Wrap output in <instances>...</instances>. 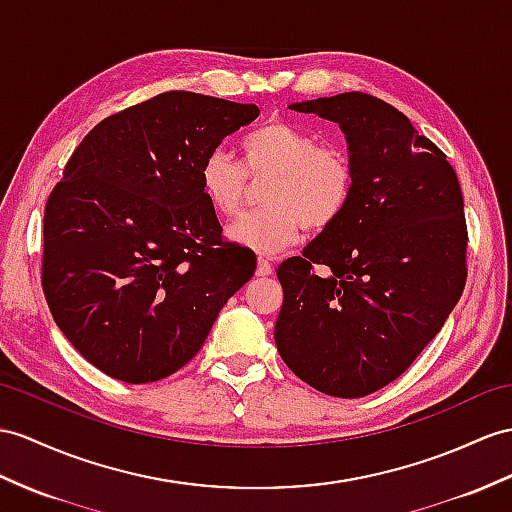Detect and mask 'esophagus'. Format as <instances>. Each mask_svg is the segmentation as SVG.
<instances>
[{
  "instance_id": "obj_1",
  "label": "esophagus",
  "mask_w": 512,
  "mask_h": 512,
  "mask_svg": "<svg viewBox=\"0 0 512 512\" xmlns=\"http://www.w3.org/2000/svg\"><path fill=\"white\" fill-rule=\"evenodd\" d=\"M271 271H273L271 260L267 256H258V269H256L258 276H271Z\"/></svg>"
}]
</instances>
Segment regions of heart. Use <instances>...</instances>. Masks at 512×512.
<instances>
[{
  "instance_id": "heart-1",
  "label": "heart",
  "mask_w": 512,
  "mask_h": 512,
  "mask_svg": "<svg viewBox=\"0 0 512 512\" xmlns=\"http://www.w3.org/2000/svg\"><path fill=\"white\" fill-rule=\"evenodd\" d=\"M243 165L215 149L199 167V184L215 213L232 217L247 195V173L271 176L263 191L265 208L236 219L228 236L243 247L273 254L291 245L304 228L334 226L350 206L354 165L339 145H321L308 130L273 119L241 139Z\"/></svg>"
}]
</instances>
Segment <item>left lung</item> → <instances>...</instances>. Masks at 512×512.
<instances>
[{"mask_svg":"<svg viewBox=\"0 0 512 512\" xmlns=\"http://www.w3.org/2000/svg\"><path fill=\"white\" fill-rule=\"evenodd\" d=\"M289 108L339 123L354 193L334 226L278 267L273 339L299 380L363 397L413 365L465 289L463 193L441 149L378 97L354 91Z\"/></svg>","mask_w":512,"mask_h":512,"instance_id":"obj_1","label":"left lung"}]
</instances>
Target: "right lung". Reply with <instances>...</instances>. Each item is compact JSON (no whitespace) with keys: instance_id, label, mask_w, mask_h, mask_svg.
I'll return each mask as SVG.
<instances>
[{"instance_id":"obj_1","label":"right lung","mask_w":512,"mask_h":512,"mask_svg":"<svg viewBox=\"0 0 512 512\" xmlns=\"http://www.w3.org/2000/svg\"><path fill=\"white\" fill-rule=\"evenodd\" d=\"M256 104L167 91L84 136L45 204L43 291L60 332L106 376L156 382L202 350L254 276L226 243L199 167Z\"/></svg>"}]
</instances>
